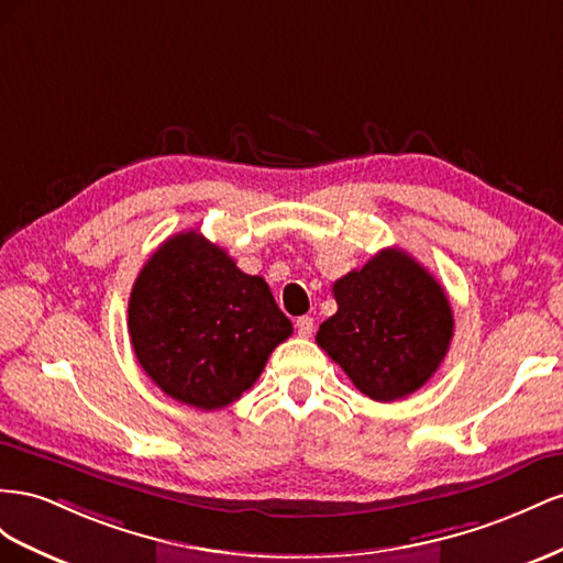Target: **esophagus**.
Here are the masks:
<instances>
[{"instance_id": "obj_1", "label": "esophagus", "mask_w": 563, "mask_h": 563, "mask_svg": "<svg viewBox=\"0 0 563 563\" xmlns=\"http://www.w3.org/2000/svg\"><path fill=\"white\" fill-rule=\"evenodd\" d=\"M295 328H297V334H299V336H311L316 323H313L311 316H301V318H297Z\"/></svg>"}]
</instances>
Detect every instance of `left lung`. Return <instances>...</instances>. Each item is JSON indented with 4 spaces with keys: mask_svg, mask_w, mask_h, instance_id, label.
<instances>
[{
    "mask_svg": "<svg viewBox=\"0 0 563 563\" xmlns=\"http://www.w3.org/2000/svg\"><path fill=\"white\" fill-rule=\"evenodd\" d=\"M336 313L316 342L373 400L406 398L439 371L453 340L443 287L410 254L377 252L332 285Z\"/></svg>",
    "mask_w": 563,
    "mask_h": 563,
    "instance_id": "left-lung-1",
    "label": "left lung"
}]
</instances>
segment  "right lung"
Masks as SVG:
<instances>
[{
    "label": "right lung",
    "instance_id": "1",
    "mask_svg": "<svg viewBox=\"0 0 563 563\" xmlns=\"http://www.w3.org/2000/svg\"><path fill=\"white\" fill-rule=\"evenodd\" d=\"M130 336L146 375L179 404L219 410L260 379L292 323L260 276L198 231L176 233L141 268Z\"/></svg>",
    "mask_w": 563,
    "mask_h": 563
}]
</instances>
